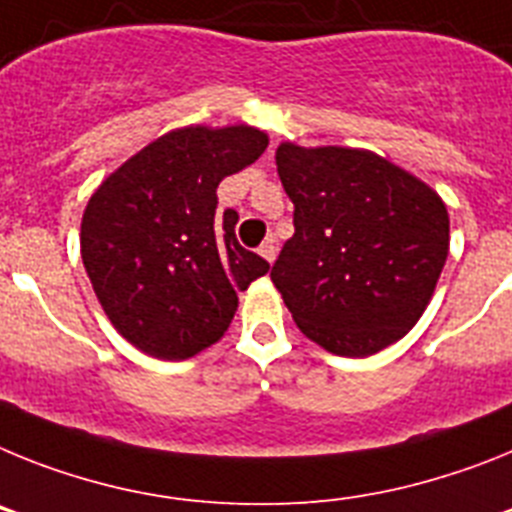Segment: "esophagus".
I'll return each mask as SVG.
<instances>
[{
  "instance_id": "esophagus-1",
  "label": "esophagus",
  "mask_w": 512,
  "mask_h": 512,
  "mask_svg": "<svg viewBox=\"0 0 512 512\" xmlns=\"http://www.w3.org/2000/svg\"><path fill=\"white\" fill-rule=\"evenodd\" d=\"M260 255L268 262H275V257H278V242H275L273 237L265 239V242L260 244Z\"/></svg>"
}]
</instances>
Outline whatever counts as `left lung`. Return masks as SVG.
Masks as SVG:
<instances>
[{"mask_svg": "<svg viewBox=\"0 0 512 512\" xmlns=\"http://www.w3.org/2000/svg\"><path fill=\"white\" fill-rule=\"evenodd\" d=\"M275 164L296 231L270 278L293 322L345 358H366L402 340L446 265L441 195L366 149L286 141Z\"/></svg>", "mask_w": 512, "mask_h": 512, "instance_id": "8db88e82", "label": "left lung"}]
</instances>
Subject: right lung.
<instances>
[{
    "label": "right lung",
    "instance_id": "right-lung-1",
    "mask_svg": "<svg viewBox=\"0 0 512 512\" xmlns=\"http://www.w3.org/2000/svg\"><path fill=\"white\" fill-rule=\"evenodd\" d=\"M268 149L252 126L164 133L92 193L82 262L113 327L144 353L185 361L229 330L237 293L270 265L237 242L216 188Z\"/></svg>",
    "mask_w": 512,
    "mask_h": 512
}]
</instances>
